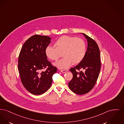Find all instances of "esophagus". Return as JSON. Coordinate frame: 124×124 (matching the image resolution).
<instances>
[{
	"mask_svg": "<svg viewBox=\"0 0 124 124\" xmlns=\"http://www.w3.org/2000/svg\"><path fill=\"white\" fill-rule=\"evenodd\" d=\"M67 71H68V70H60V72H62V73H66Z\"/></svg>",
	"mask_w": 124,
	"mask_h": 124,
	"instance_id": "34e87169",
	"label": "esophagus"
}]
</instances>
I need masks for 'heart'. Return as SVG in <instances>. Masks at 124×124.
I'll return each mask as SVG.
<instances>
[{"label": "heart", "mask_w": 124, "mask_h": 124, "mask_svg": "<svg viewBox=\"0 0 124 124\" xmlns=\"http://www.w3.org/2000/svg\"><path fill=\"white\" fill-rule=\"evenodd\" d=\"M54 46H48L45 50L46 57L51 60H57L62 53L63 58L54 63L60 69L69 67L80 63L86 54V44L81 38L64 36L60 37L54 43Z\"/></svg>", "instance_id": "obj_1"}]
</instances>
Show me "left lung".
Returning a JSON list of instances; mask_svg holds the SVG:
<instances>
[{
  "label": "left lung",
  "mask_w": 124,
  "mask_h": 124,
  "mask_svg": "<svg viewBox=\"0 0 124 124\" xmlns=\"http://www.w3.org/2000/svg\"><path fill=\"white\" fill-rule=\"evenodd\" d=\"M87 39V50L83 60L78 65L70 69L73 79L69 83V88L75 94L84 95L95 86L101 69V59L98 46L94 40L82 33Z\"/></svg>",
  "instance_id": "left-lung-1"
}]
</instances>
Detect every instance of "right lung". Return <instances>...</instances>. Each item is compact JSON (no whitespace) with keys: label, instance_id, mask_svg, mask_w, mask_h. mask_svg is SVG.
<instances>
[{"label":"right lung","instance_id":"right-lung-1","mask_svg":"<svg viewBox=\"0 0 124 124\" xmlns=\"http://www.w3.org/2000/svg\"><path fill=\"white\" fill-rule=\"evenodd\" d=\"M51 38L34 35L22 46L18 58V70L23 85L30 93L41 95L51 86L52 76L57 68L48 61L45 50ZM46 68L45 71L42 70Z\"/></svg>","mask_w":124,"mask_h":124}]
</instances>
